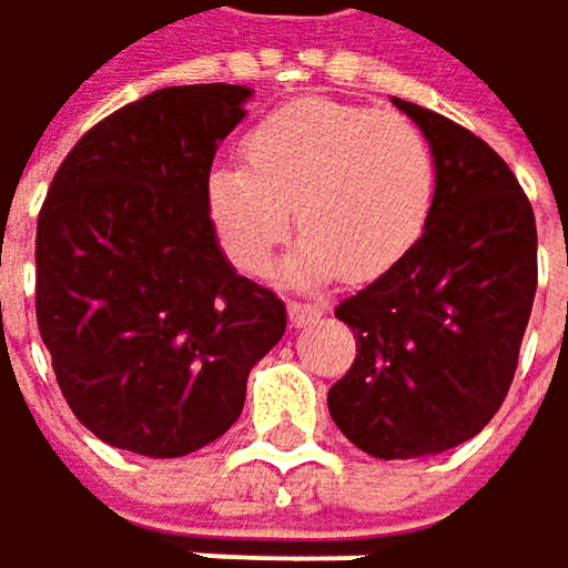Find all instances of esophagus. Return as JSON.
Instances as JSON below:
<instances>
[{
  "label": "esophagus",
  "instance_id": "esophagus-1",
  "mask_svg": "<svg viewBox=\"0 0 568 568\" xmlns=\"http://www.w3.org/2000/svg\"><path fill=\"white\" fill-rule=\"evenodd\" d=\"M287 314H291V321H294L297 327H304V324H314V321L324 317V304H314V301H291V304H287Z\"/></svg>",
  "mask_w": 568,
  "mask_h": 568
}]
</instances>
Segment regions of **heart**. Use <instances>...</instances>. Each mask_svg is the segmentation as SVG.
<instances>
[{
    "instance_id": "obj_1",
    "label": "heart",
    "mask_w": 568,
    "mask_h": 568,
    "mask_svg": "<svg viewBox=\"0 0 568 568\" xmlns=\"http://www.w3.org/2000/svg\"><path fill=\"white\" fill-rule=\"evenodd\" d=\"M244 164L207 171L204 207L227 261L264 274L294 221L304 231L287 277L311 284L334 274L377 277L420 241L436 158L404 115L334 99H297L267 112L244 135Z\"/></svg>"
}]
</instances>
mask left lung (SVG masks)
Masks as SVG:
<instances>
[{
  "label": "left lung",
  "instance_id": "8db88e82",
  "mask_svg": "<svg viewBox=\"0 0 568 568\" xmlns=\"http://www.w3.org/2000/svg\"><path fill=\"white\" fill-rule=\"evenodd\" d=\"M394 102L433 148L436 197L414 251L337 304L357 357L327 407L364 453L414 459L466 443L503 407L536 297V217L483 139Z\"/></svg>",
  "mask_w": 568,
  "mask_h": 568
}]
</instances>
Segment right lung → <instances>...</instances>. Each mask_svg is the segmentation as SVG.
Returning <instances> with one entry per match:
<instances>
[{
  "instance_id": "right-lung-1",
  "label": "right lung",
  "mask_w": 568,
  "mask_h": 568,
  "mask_svg": "<svg viewBox=\"0 0 568 568\" xmlns=\"http://www.w3.org/2000/svg\"><path fill=\"white\" fill-rule=\"evenodd\" d=\"M247 95L224 82L144 95L75 142L42 201L39 334L72 414L119 449L214 443L284 337V301L224 261L204 207Z\"/></svg>"
}]
</instances>
